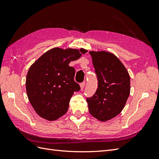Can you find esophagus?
<instances>
[{
  "label": "esophagus",
  "instance_id": "1",
  "mask_svg": "<svg viewBox=\"0 0 159 159\" xmlns=\"http://www.w3.org/2000/svg\"><path fill=\"white\" fill-rule=\"evenodd\" d=\"M85 85V82H82V83L80 84V88H81V90H82L84 88Z\"/></svg>",
  "mask_w": 159,
  "mask_h": 159
}]
</instances>
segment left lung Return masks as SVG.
Returning <instances> with one entry per match:
<instances>
[{"label": "left lung", "instance_id": "obj_1", "mask_svg": "<svg viewBox=\"0 0 159 159\" xmlns=\"http://www.w3.org/2000/svg\"><path fill=\"white\" fill-rule=\"evenodd\" d=\"M98 88L87 98L90 114L100 121H107L121 112L130 94V76L122 62L112 53L89 52Z\"/></svg>", "mask_w": 159, "mask_h": 159}]
</instances>
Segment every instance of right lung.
<instances>
[{
  "instance_id": "right-lung-1",
  "label": "right lung",
  "mask_w": 159,
  "mask_h": 159,
  "mask_svg": "<svg viewBox=\"0 0 159 159\" xmlns=\"http://www.w3.org/2000/svg\"><path fill=\"white\" fill-rule=\"evenodd\" d=\"M87 52L81 48H54L44 53L29 68L26 75L28 98L35 111L48 121L63 116L74 91L80 90L74 81L75 69L71 61L79 59Z\"/></svg>"
}]
</instances>
